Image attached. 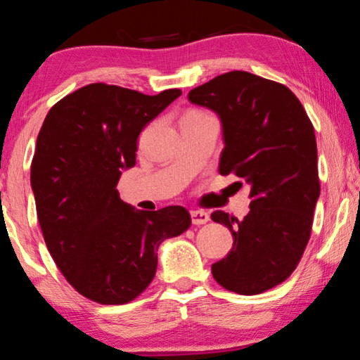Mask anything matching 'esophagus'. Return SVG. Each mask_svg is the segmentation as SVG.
I'll return each mask as SVG.
<instances>
[{
  "label": "esophagus",
  "mask_w": 360,
  "mask_h": 360,
  "mask_svg": "<svg viewBox=\"0 0 360 360\" xmlns=\"http://www.w3.org/2000/svg\"><path fill=\"white\" fill-rule=\"evenodd\" d=\"M191 223L200 226V224H206L210 221V214L205 213V211H198V210H193L191 211Z\"/></svg>",
  "instance_id": "34e87169"
}]
</instances>
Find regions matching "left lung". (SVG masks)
Segmentation results:
<instances>
[{"instance_id": "8db88e82", "label": "left lung", "mask_w": 360, "mask_h": 360, "mask_svg": "<svg viewBox=\"0 0 360 360\" xmlns=\"http://www.w3.org/2000/svg\"><path fill=\"white\" fill-rule=\"evenodd\" d=\"M216 112L224 149L219 174L249 185L244 219L214 211L233 234V249L211 265L216 282L239 295H259L287 280L302 259L319 198L318 149L311 121L285 85L249 72H228L188 93Z\"/></svg>"}]
</instances>
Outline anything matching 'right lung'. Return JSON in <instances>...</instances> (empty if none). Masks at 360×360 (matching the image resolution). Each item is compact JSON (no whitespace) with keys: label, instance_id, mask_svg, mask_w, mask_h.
I'll use <instances>...</instances> for the list:
<instances>
[{"label":"right lung","instance_id":"obj_1","mask_svg":"<svg viewBox=\"0 0 360 360\" xmlns=\"http://www.w3.org/2000/svg\"><path fill=\"white\" fill-rule=\"evenodd\" d=\"M180 95L91 83L44 120L31 165L37 219L63 277L93 302L122 304L144 292L159 245L191 223L184 206L136 210L116 190L136 165L141 131Z\"/></svg>","mask_w":360,"mask_h":360}]
</instances>
